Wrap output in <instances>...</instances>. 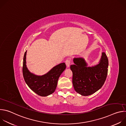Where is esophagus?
Wrapping results in <instances>:
<instances>
[{
	"label": "esophagus",
	"mask_w": 126,
	"mask_h": 126,
	"mask_svg": "<svg viewBox=\"0 0 126 126\" xmlns=\"http://www.w3.org/2000/svg\"><path fill=\"white\" fill-rule=\"evenodd\" d=\"M65 63H66V66L68 67H69L70 66V64H71V60H70V59H69V58L67 59L66 60V61H65Z\"/></svg>",
	"instance_id": "obj_1"
}]
</instances>
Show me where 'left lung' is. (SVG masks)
Instances as JSON below:
<instances>
[{
	"mask_svg": "<svg viewBox=\"0 0 126 126\" xmlns=\"http://www.w3.org/2000/svg\"><path fill=\"white\" fill-rule=\"evenodd\" d=\"M74 65L70 69L73 73L72 83L75 90L82 96H89L95 93L104 85L108 74V59L105 52L102 53L99 64L87 67L84 59L74 58Z\"/></svg>",
	"mask_w": 126,
	"mask_h": 126,
	"instance_id": "1",
	"label": "left lung"
}]
</instances>
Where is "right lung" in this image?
I'll list each match as a JSON object with an SVG mask.
<instances>
[{"label":"right lung","mask_w":126,"mask_h":126,"mask_svg":"<svg viewBox=\"0 0 126 126\" xmlns=\"http://www.w3.org/2000/svg\"><path fill=\"white\" fill-rule=\"evenodd\" d=\"M23 57L22 73L24 80L28 87L36 94L40 96H47L54 92L58 79L66 69L65 63L54 67L49 72L43 76H36L31 73L26 65V55Z\"/></svg>","instance_id":"right-lung-1"}]
</instances>
